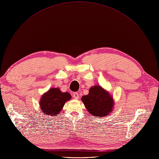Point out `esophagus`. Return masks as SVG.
Returning a JSON list of instances; mask_svg holds the SVG:
<instances>
[{"label": "esophagus", "mask_w": 159, "mask_h": 159, "mask_svg": "<svg viewBox=\"0 0 159 159\" xmlns=\"http://www.w3.org/2000/svg\"><path fill=\"white\" fill-rule=\"evenodd\" d=\"M73 97H74V99H78L79 98V93H74L73 94Z\"/></svg>", "instance_id": "1"}]
</instances>
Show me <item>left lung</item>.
Wrapping results in <instances>:
<instances>
[{"mask_svg": "<svg viewBox=\"0 0 159 159\" xmlns=\"http://www.w3.org/2000/svg\"><path fill=\"white\" fill-rule=\"evenodd\" d=\"M81 99L86 109L94 117H107L113 110V96L98 85L91 87L89 94L83 96Z\"/></svg>", "mask_w": 159, "mask_h": 159, "instance_id": "8db88e82", "label": "left lung"}]
</instances>
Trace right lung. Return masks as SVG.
<instances>
[{"instance_id": "add662e5", "label": "right lung", "mask_w": 159, "mask_h": 159, "mask_svg": "<svg viewBox=\"0 0 159 159\" xmlns=\"http://www.w3.org/2000/svg\"><path fill=\"white\" fill-rule=\"evenodd\" d=\"M71 98L69 93H63L60 88H51L40 98L39 105L44 115L56 116L63 109L65 103Z\"/></svg>"}]
</instances>
